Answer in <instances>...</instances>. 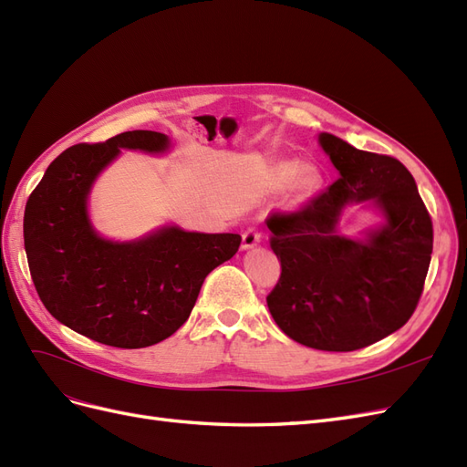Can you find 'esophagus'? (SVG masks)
<instances>
[{"mask_svg": "<svg viewBox=\"0 0 467 467\" xmlns=\"http://www.w3.org/2000/svg\"><path fill=\"white\" fill-rule=\"evenodd\" d=\"M261 242V232L255 228H249L242 235V249H253Z\"/></svg>", "mask_w": 467, "mask_h": 467, "instance_id": "34e87169", "label": "esophagus"}]
</instances>
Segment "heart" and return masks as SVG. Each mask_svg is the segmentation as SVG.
I'll use <instances>...</instances> for the list:
<instances>
[{
  "instance_id": "heart-1",
  "label": "heart",
  "mask_w": 467,
  "mask_h": 467,
  "mask_svg": "<svg viewBox=\"0 0 467 467\" xmlns=\"http://www.w3.org/2000/svg\"><path fill=\"white\" fill-rule=\"evenodd\" d=\"M268 185L273 189H282L290 185L296 199H307L317 189V175L312 169H300V163L294 160H282L273 165L268 173Z\"/></svg>"
}]
</instances>
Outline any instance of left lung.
<instances>
[{"label": "left lung", "mask_w": 467, "mask_h": 467, "mask_svg": "<svg viewBox=\"0 0 467 467\" xmlns=\"http://www.w3.org/2000/svg\"><path fill=\"white\" fill-rule=\"evenodd\" d=\"M338 179L294 214L266 218L280 280L266 296L278 327L296 343L348 352L391 335L413 316L432 253V222L407 167L317 136ZM360 203L380 222L358 238L337 225Z\"/></svg>", "instance_id": "obj_1"}]
</instances>
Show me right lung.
<instances>
[{
  "instance_id": "1",
  "label": "right lung",
  "mask_w": 467,
  "mask_h": 467,
  "mask_svg": "<svg viewBox=\"0 0 467 467\" xmlns=\"http://www.w3.org/2000/svg\"><path fill=\"white\" fill-rule=\"evenodd\" d=\"M120 150L163 155L171 140L132 130L60 153L26 201L25 251L42 304L66 327L109 347L144 348L189 319L204 278L235 255L242 235L177 223L130 242L99 234L89 196Z\"/></svg>"
}]
</instances>
